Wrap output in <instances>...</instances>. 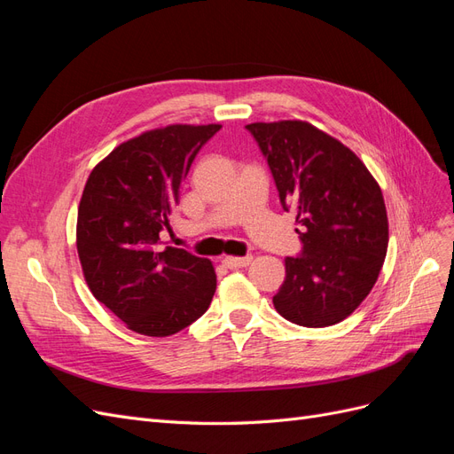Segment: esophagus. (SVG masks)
Returning a JSON list of instances; mask_svg holds the SVG:
<instances>
[{"label": "esophagus", "mask_w": 454, "mask_h": 454, "mask_svg": "<svg viewBox=\"0 0 454 454\" xmlns=\"http://www.w3.org/2000/svg\"><path fill=\"white\" fill-rule=\"evenodd\" d=\"M252 255H244V257H223L222 263L227 267V269H242V267H248L252 263Z\"/></svg>", "instance_id": "34e87169"}]
</instances>
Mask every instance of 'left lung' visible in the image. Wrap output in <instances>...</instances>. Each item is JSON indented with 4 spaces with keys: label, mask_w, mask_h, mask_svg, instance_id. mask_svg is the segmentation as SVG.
<instances>
[{
    "label": "left lung",
    "mask_w": 454,
    "mask_h": 454,
    "mask_svg": "<svg viewBox=\"0 0 454 454\" xmlns=\"http://www.w3.org/2000/svg\"><path fill=\"white\" fill-rule=\"evenodd\" d=\"M265 155L280 204L294 212L303 248L286 257L272 297L297 325L339 324L375 286L388 248L382 191L354 151L307 121L246 125Z\"/></svg>",
    "instance_id": "1"
}]
</instances>
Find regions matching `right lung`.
I'll return each mask as SVG.
<instances>
[{"instance_id":"add662e5","label":"right lung","mask_w":454,"mask_h":454,"mask_svg":"<svg viewBox=\"0 0 454 454\" xmlns=\"http://www.w3.org/2000/svg\"><path fill=\"white\" fill-rule=\"evenodd\" d=\"M222 125H168L122 142L92 168L77 210V254L92 295L129 329L168 337L208 310L212 261L160 248V231L200 147Z\"/></svg>"}]
</instances>
